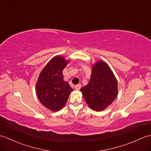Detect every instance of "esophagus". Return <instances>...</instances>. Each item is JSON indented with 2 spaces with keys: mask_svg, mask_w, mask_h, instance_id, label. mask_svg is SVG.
<instances>
[{
  "mask_svg": "<svg viewBox=\"0 0 151 151\" xmlns=\"http://www.w3.org/2000/svg\"><path fill=\"white\" fill-rule=\"evenodd\" d=\"M81 88V84H77V85H75V89L76 90H79Z\"/></svg>",
  "mask_w": 151,
  "mask_h": 151,
  "instance_id": "34e87169",
  "label": "esophagus"
}]
</instances>
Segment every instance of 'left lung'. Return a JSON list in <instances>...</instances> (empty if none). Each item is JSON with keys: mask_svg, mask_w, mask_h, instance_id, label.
Masks as SVG:
<instances>
[{"mask_svg": "<svg viewBox=\"0 0 151 151\" xmlns=\"http://www.w3.org/2000/svg\"><path fill=\"white\" fill-rule=\"evenodd\" d=\"M92 110L101 111L112 103L117 94V82L106 63L98 62L92 68L89 84L81 89Z\"/></svg>", "mask_w": 151, "mask_h": 151, "instance_id": "obj_1", "label": "left lung"}]
</instances>
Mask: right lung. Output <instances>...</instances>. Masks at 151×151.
<instances>
[{
    "mask_svg": "<svg viewBox=\"0 0 151 151\" xmlns=\"http://www.w3.org/2000/svg\"><path fill=\"white\" fill-rule=\"evenodd\" d=\"M68 62L62 56L53 58L40 73L36 84V93L44 106L53 111L62 109L73 89L63 81V70Z\"/></svg>",
    "mask_w": 151,
    "mask_h": 151,
    "instance_id": "obj_1",
    "label": "right lung"
}]
</instances>
